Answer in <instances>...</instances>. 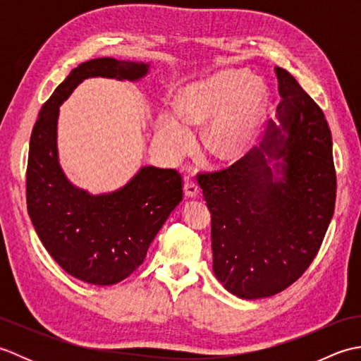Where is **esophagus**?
<instances>
[{
    "instance_id": "esophagus-1",
    "label": "esophagus",
    "mask_w": 361,
    "mask_h": 361,
    "mask_svg": "<svg viewBox=\"0 0 361 361\" xmlns=\"http://www.w3.org/2000/svg\"><path fill=\"white\" fill-rule=\"evenodd\" d=\"M198 192H200V190H198V186L194 180H188L185 183V194L188 197H197Z\"/></svg>"
}]
</instances>
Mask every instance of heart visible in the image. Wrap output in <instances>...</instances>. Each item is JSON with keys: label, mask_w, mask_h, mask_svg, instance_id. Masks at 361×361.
Instances as JSON below:
<instances>
[{"label": "heart", "mask_w": 361, "mask_h": 361, "mask_svg": "<svg viewBox=\"0 0 361 361\" xmlns=\"http://www.w3.org/2000/svg\"><path fill=\"white\" fill-rule=\"evenodd\" d=\"M265 113V91L245 71H224L188 87L176 101V118L163 114L158 122V140L171 155L190 147L189 127L206 124L211 150L225 159L239 158L259 133Z\"/></svg>", "instance_id": "heart-1"}]
</instances>
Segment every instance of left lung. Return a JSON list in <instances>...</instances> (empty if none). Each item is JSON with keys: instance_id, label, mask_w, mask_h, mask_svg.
<instances>
[{"instance_id": "left-lung-1", "label": "left lung", "mask_w": 361, "mask_h": 361, "mask_svg": "<svg viewBox=\"0 0 361 361\" xmlns=\"http://www.w3.org/2000/svg\"><path fill=\"white\" fill-rule=\"evenodd\" d=\"M274 74L281 127L270 122L260 147L234 164L197 173L211 211L214 274L243 299L281 293L301 278L335 209L336 173L324 113L290 73L276 66ZM270 157L284 159L276 165L282 182L272 181Z\"/></svg>"}]
</instances>
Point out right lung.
Segmentation results:
<instances>
[{
  "label": "right lung",
  "mask_w": 361,
  "mask_h": 361,
  "mask_svg": "<svg viewBox=\"0 0 361 361\" xmlns=\"http://www.w3.org/2000/svg\"><path fill=\"white\" fill-rule=\"evenodd\" d=\"M149 65L102 57L79 65L54 90L30 135L26 203L43 247L63 270L83 282L113 286L140 267L169 214L183 200L175 169L142 167L127 186L90 195L66 180L57 161L59 105L83 79L136 80Z\"/></svg>",
  "instance_id": "right-lung-1"
}]
</instances>
